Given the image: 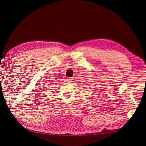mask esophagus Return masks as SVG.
<instances>
[{
    "label": "esophagus",
    "mask_w": 146,
    "mask_h": 146,
    "mask_svg": "<svg viewBox=\"0 0 146 146\" xmlns=\"http://www.w3.org/2000/svg\"><path fill=\"white\" fill-rule=\"evenodd\" d=\"M70 80H71V79H70V78H67V79H66V81H67V82H71V81H70Z\"/></svg>",
    "instance_id": "1"
}]
</instances>
